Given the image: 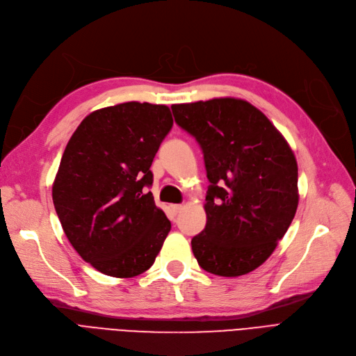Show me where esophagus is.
I'll use <instances>...</instances> for the list:
<instances>
[{
  "label": "esophagus",
  "instance_id": "1",
  "mask_svg": "<svg viewBox=\"0 0 356 356\" xmlns=\"http://www.w3.org/2000/svg\"><path fill=\"white\" fill-rule=\"evenodd\" d=\"M181 209H182L181 204H170V211H172V215H178Z\"/></svg>",
  "mask_w": 356,
  "mask_h": 356
}]
</instances>
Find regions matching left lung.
<instances>
[{
    "label": "left lung",
    "instance_id": "left-lung-1",
    "mask_svg": "<svg viewBox=\"0 0 356 356\" xmlns=\"http://www.w3.org/2000/svg\"><path fill=\"white\" fill-rule=\"evenodd\" d=\"M175 122L200 145L210 186L204 229L191 239L198 266L235 277L261 266L296 213L298 165L276 127L235 97L172 105Z\"/></svg>",
    "mask_w": 356,
    "mask_h": 356
}]
</instances>
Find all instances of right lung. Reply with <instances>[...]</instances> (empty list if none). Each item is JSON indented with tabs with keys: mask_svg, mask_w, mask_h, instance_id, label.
<instances>
[{
	"mask_svg": "<svg viewBox=\"0 0 356 356\" xmlns=\"http://www.w3.org/2000/svg\"><path fill=\"white\" fill-rule=\"evenodd\" d=\"M172 124L166 105L125 102L89 113L67 143L54 206L70 244L104 275L146 272L170 231L146 187Z\"/></svg>",
	"mask_w": 356,
	"mask_h": 356,
	"instance_id": "add662e5",
	"label": "right lung"
}]
</instances>
